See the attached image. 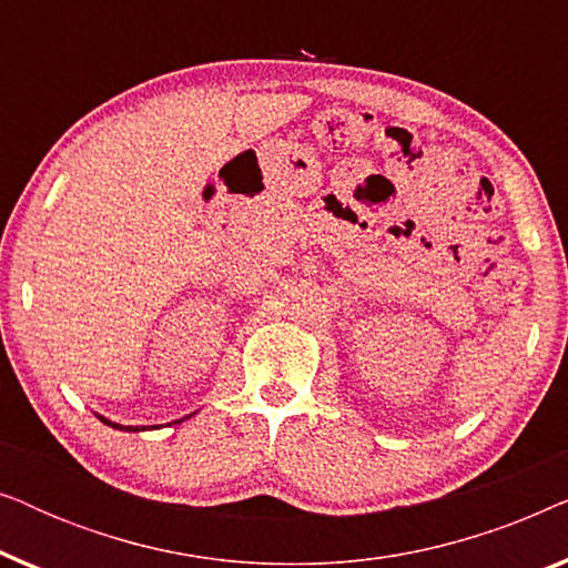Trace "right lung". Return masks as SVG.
<instances>
[{
    "mask_svg": "<svg viewBox=\"0 0 568 568\" xmlns=\"http://www.w3.org/2000/svg\"><path fill=\"white\" fill-rule=\"evenodd\" d=\"M98 418H100V422H103V424L113 426V429H121V432H144V429H146V426H121V424H115V422H108L105 416H98ZM185 418H189V416H185ZM178 424H181V422H178Z\"/></svg>",
    "mask_w": 568,
    "mask_h": 568,
    "instance_id": "add662e5",
    "label": "right lung"
}]
</instances>
